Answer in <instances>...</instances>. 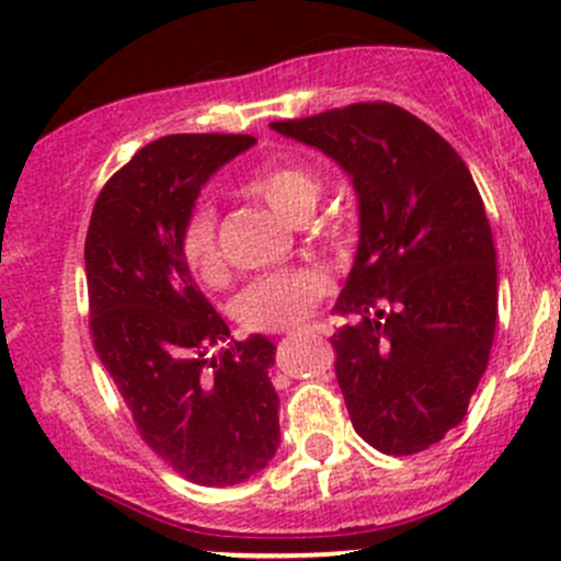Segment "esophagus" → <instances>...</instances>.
<instances>
[{
  "instance_id": "esophagus-1",
  "label": "esophagus",
  "mask_w": 561,
  "mask_h": 561,
  "mask_svg": "<svg viewBox=\"0 0 561 561\" xmlns=\"http://www.w3.org/2000/svg\"><path fill=\"white\" fill-rule=\"evenodd\" d=\"M312 328H320V325H312Z\"/></svg>"
}]
</instances>
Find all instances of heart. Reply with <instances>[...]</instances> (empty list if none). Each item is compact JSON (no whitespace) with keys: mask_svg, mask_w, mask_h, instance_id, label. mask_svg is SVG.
Instances as JSON below:
<instances>
[{"mask_svg":"<svg viewBox=\"0 0 561 561\" xmlns=\"http://www.w3.org/2000/svg\"><path fill=\"white\" fill-rule=\"evenodd\" d=\"M249 195L260 197L287 222H301L320 195V175L296 162L257 168L244 181ZM179 252L201 282H217L222 254L217 244V208L197 201L181 222ZM325 293V276L314 268H287L249 282L236 298V317L249 331H279L301 320Z\"/></svg>","mask_w":561,"mask_h":561,"instance_id":"obj_1","label":"heart"}]
</instances>
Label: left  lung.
<instances>
[{
	"label": "left lung",
	"mask_w": 561,
	"mask_h": 561,
	"mask_svg": "<svg viewBox=\"0 0 561 561\" xmlns=\"http://www.w3.org/2000/svg\"><path fill=\"white\" fill-rule=\"evenodd\" d=\"M353 175L360 244L333 312L355 432L388 456L432 448L467 415L496 331V252L458 151L393 103L271 122Z\"/></svg>",
	"instance_id": "8db88e82"
}]
</instances>
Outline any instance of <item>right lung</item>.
Returning <instances> with one entry per match:
<instances>
[{
	"instance_id": "1",
	"label": "right lung",
	"mask_w": 561,
	"mask_h": 561,
	"mask_svg": "<svg viewBox=\"0 0 561 561\" xmlns=\"http://www.w3.org/2000/svg\"><path fill=\"white\" fill-rule=\"evenodd\" d=\"M252 135L151 140L100 190L87 230L89 331L140 439L181 478L236 485L279 445L274 344L230 328L181 260V222L203 181Z\"/></svg>"
}]
</instances>
